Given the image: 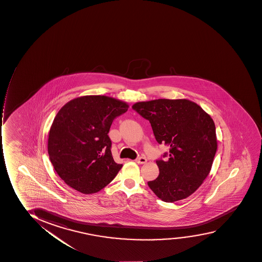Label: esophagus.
Wrapping results in <instances>:
<instances>
[{"instance_id":"34e87169","label":"esophagus","mask_w":262,"mask_h":262,"mask_svg":"<svg viewBox=\"0 0 262 262\" xmlns=\"http://www.w3.org/2000/svg\"><path fill=\"white\" fill-rule=\"evenodd\" d=\"M136 163L139 164H145L146 162H147V159H146L145 158H142V157H141V158H138L136 160Z\"/></svg>"}]
</instances>
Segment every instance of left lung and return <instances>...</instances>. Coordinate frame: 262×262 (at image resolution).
<instances>
[{
	"mask_svg": "<svg viewBox=\"0 0 262 262\" xmlns=\"http://www.w3.org/2000/svg\"><path fill=\"white\" fill-rule=\"evenodd\" d=\"M132 108L151 124L157 142L170 147L167 160H157L159 175L148 181L149 188L165 202L187 198L211 170L217 149L214 120L188 99L160 98Z\"/></svg>",
	"mask_w": 262,
	"mask_h": 262,
	"instance_id": "obj_1",
	"label": "left lung"
}]
</instances>
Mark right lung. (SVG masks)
I'll list each match as a JSON object with an SVG mask.
<instances>
[{"label": "right lung", "mask_w": 262, "mask_h": 262, "mask_svg": "<svg viewBox=\"0 0 262 262\" xmlns=\"http://www.w3.org/2000/svg\"><path fill=\"white\" fill-rule=\"evenodd\" d=\"M128 107L116 98L91 95L60 108L49 131L48 155L68 186L84 194L94 193L116 177L122 164L114 162L108 133L114 119Z\"/></svg>", "instance_id": "obj_1"}]
</instances>
